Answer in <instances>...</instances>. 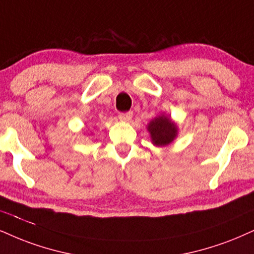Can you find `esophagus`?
I'll return each instance as SVG.
<instances>
[{
  "instance_id": "esophagus-1",
  "label": "esophagus",
  "mask_w": 254,
  "mask_h": 254,
  "mask_svg": "<svg viewBox=\"0 0 254 254\" xmlns=\"http://www.w3.org/2000/svg\"><path fill=\"white\" fill-rule=\"evenodd\" d=\"M133 113L132 112H127V113H120L119 114V120L124 121V122H128L132 120Z\"/></svg>"
}]
</instances>
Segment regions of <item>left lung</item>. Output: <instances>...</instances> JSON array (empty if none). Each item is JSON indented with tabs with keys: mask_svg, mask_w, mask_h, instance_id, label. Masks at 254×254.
Listing matches in <instances>:
<instances>
[{
	"mask_svg": "<svg viewBox=\"0 0 254 254\" xmlns=\"http://www.w3.org/2000/svg\"><path fill=\"white\" fill-rule=\"evenodd\" d=\"M147 130L151 136L152 143L156 147L171 145L177 139L178 133H179L178 125L172 120L171 115L165 114V113L152 119L147 125Z\"/></svg>",
	"mask_w": 254,
	"mask_h": 254,
	"instance_id": "8db88e82",
	"label": "left lung"
}]
</instances>
